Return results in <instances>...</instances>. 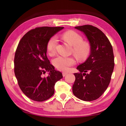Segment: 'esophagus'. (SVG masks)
<instances>
[{
	"label": "esophagus",
	"instance_id": "1",
	"mask_svg": "<svg viewBox=\"0 0 126 126\" xmlns=\"http://www.w3.org/2000/svg\"><path fill=\"white\" fill-rule=\"evenodd\" d=\"M68 73H66V72H63L62 73V74H63V77H65L66 75H67Z\"/></svg>",
	"mask_w": 126,
	"mask_h": 126
}]
</instances>
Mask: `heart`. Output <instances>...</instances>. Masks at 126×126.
<instances>
[{"instance_id": "1", "label": "heart", "mask_w": 126, "mask_h": 126, "mask_svg": "<svg viewBox=\"0 0 126 126\" xmlns=\"http://www.w3.org/2000/svg\"><path fill=\"white\" fill-rule=\"evenodd\" d=\"M63 39L73 46L72 51L74 55L79 59L86 58L90 53V46L86 42L83 41V38L79 34L73 31H69L64 33ZM58 39L55 36L51 37L47 44V51L50 56L54 55L56 52ZM76 63V60L72 57L59 55L53 59V64L59 71H67L69 67Z\"/></svg>"}]
</instances>
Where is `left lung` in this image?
<instances>
[{
  "label": "left lung",
  "mask_w": 126,
  "mask_h": 126,
  "mask_svg": "<svg viewBox=\"0 0 126 126\" xmlns=\"http://www.w3.org/2000/svg\"><path fill=\"white\" fill-rule=\"evenodd\" d=\"M75 28L86 35L91 54L84 63L77 68L79 72L74 74L76 80L72 91L82 101H94L103 94L110 82L114 66L112 46L106 35L97 27L84 25Z\"/></svg>",
  "instance_id": "1"
}]
</instances>
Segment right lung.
Segmentation results:
<instances>
[{
  "label": "right lung",
  "mask_w": 126,
  "mask_h": 126,
  "mask_svg": "<svg viewBox=\"0 0 126 126\" xmlns=\"http://www.w3.org/2000/svg\"><path fill=\"white\" fill-rule=\"evenodd\" d=\"M64 27H37L29 31L19 43L14 56V73L19 86L33 101L43 102L52 96L54 85L63 78L47 56L49 39ZM46 71L48 76H43Z\"/></svg>",
  "instance_id": "1"
}]
</instances>
